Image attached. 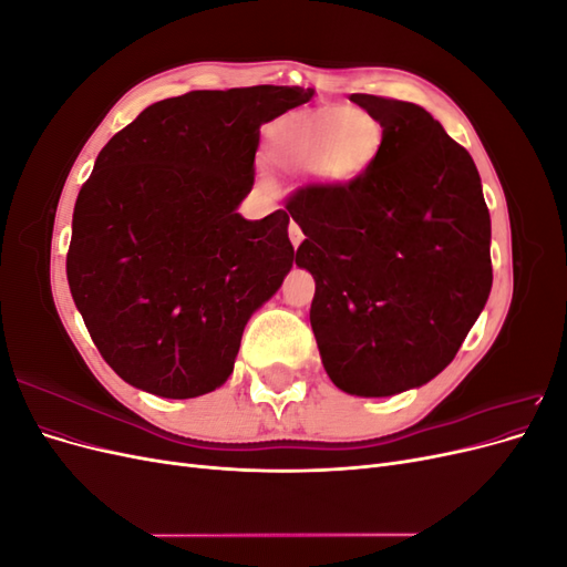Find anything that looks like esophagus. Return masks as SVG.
<instances>
[{"mask_svg":"<svg viewBox=\"0 0 567 567\" xmlns=\"http://www.w3.org/2000/svg\"><path fill=\"white\" fill-rule=\"evenodd\" d=\"M288 236H290V244H293L296 248L302 244V238H305L302 229L296 225V221H290V225H288Z\"/></svg>","mask_w":567,"mask_h":567,"instance_id":"obj_1","label":"esophagus"}]
</instances>
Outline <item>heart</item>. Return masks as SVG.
Returning a JSON list of instances; mask_svg holds the SVG:
<instances>
[{
  "mask_svg": "<svg viewBox=\"0 0 567 567\" xmlns=\"http://www.w3.org/2000/svg\"><path fill=\"white\" fill-rule=\"evenodd\" d=\"M381 146L383 127L362 109L296 113L267 127V158L286 173H307L323 186H346L364 177Z\"/></svg>",
  "mask_w": 567,
  "mask_h": 567,
  "instance_id": "heart-1",
  "label": "heart"
}]
</instances>
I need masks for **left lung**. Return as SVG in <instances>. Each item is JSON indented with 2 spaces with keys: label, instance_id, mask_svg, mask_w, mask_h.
<instances>
[{
  "label": "left lung",
  "instance_id": "1",
  "mask_svg": "<svg viewBox=\"0 0 567 567\" xmlns=\"http://www.w3.org/2000/svg\"><path fill=\"white\" fill-rule=\"evenodd\" d=\"M383 127L379 158L346 186L286 198L312 271L310 321L329 379L359 398L423 385L447 367L492 290L489 210L471 153L425 109L352 94Z\"/></svg>",
  "mask_w": 567,
  "mask_h": 567
}]
</instances>
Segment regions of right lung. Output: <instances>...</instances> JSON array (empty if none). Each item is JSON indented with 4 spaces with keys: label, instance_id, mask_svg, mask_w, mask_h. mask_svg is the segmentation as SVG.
Listing matches in <instances>:
<instances>
[{
    "label": "right lung",
    "instance_id": "right-lung-1",
    "mask_svg": "<svg viewBox=\"0 0 567 567\" xmlns=\"http://www.w3.org/2000/svg\"><path fill=\"white\" fill-rule=\"evenodd\" d=\"M310 90L186 92L144 109L82 184L68 286L106 364L158 398L213 392L250 315L293 267L288 213H236L255 182L260 125Z\"/></svg>",
    "mask_w": 567,
    "mask_h": 567
}]
</instances>
